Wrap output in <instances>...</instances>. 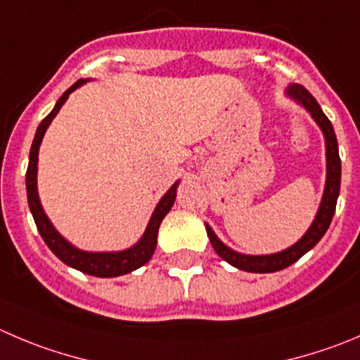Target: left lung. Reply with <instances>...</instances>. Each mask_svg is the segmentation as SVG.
<instances>
[{"instance_id": "8db88e82", "label": "left lung", "mask_w": 360, "mask_h": 360, "mask_svg": "<svg viewBox=\"0 0 360 360\" xmlns=\"http://www.w3.org/2000/svg\"><path fill=\"white\" fill-rule=\"evenodd\" d=\"M288 95L295 98L297 102H300V104L311 112L314 122H316L318 125H320L321 131H323L325 146H327V184H325L323 200H321L320 210H318L316 217H314L313 224L307 229L306 235H304L295 245H292V248L286 249V251L283 252H277V255L248 256L240 255V252H235L233 249L226 248V245L215 237V233L212 231L210 226L207 224L208 238H210L212 248L215 249V252H217L222 259H226L228 263L237 266V269L245 270V272H277V270H283L286 269V266L292 265V263H295L297 259L302 258L309 249H313L314 245L320 242V238L323 237L325 231H327L328 226H330L334 212H336V203L341 187V159L340 152H338V139L336 134H334V127H332L330 120L325 116V112L321 111L316 98H314L306 88L300 86V84H292V86L288 88Z\"/></svg>"}]
</instances>
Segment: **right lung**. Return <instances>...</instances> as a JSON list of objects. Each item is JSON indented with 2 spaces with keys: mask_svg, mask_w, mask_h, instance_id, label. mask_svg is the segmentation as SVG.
Listing matches in <instances>:
<instances>
[{
  "mask_svg": "<svg viewBox=\"0 0 360 360\" xmlns=\"http://www.w3.org/2000/svg\"><path fill=\"white\" fill-rule=\"evenodd\" d=\"M84 81L79 79L75 81L67 91L60 97V101L56 102L53 111L42 120V123L37 129L35 139H33L32 150H30V164L28 171H26V191H28V203L30 210H32L33 219H35V224L39 228V233L42 235L44 242L47 244V248L58 256L63 263H67L72 269H77L84 274H90L95 277H116L123 276V274H129L132 270L139 269V266L145 265L150 258H152L153 251H155L157 245V233H159V226L162 222V219L166 217L167 212L171 210L174 203V196H176V184L171 186V189L164 194L162 200L157 205L155 212L152 214L148 226H146L145 235L141 237V240L134 245V248L127 249L122 252H84L75 249L74 245L68 244L56 229L53 228V224L49 222L47 215L44 214L42 205H40L39 193H37V162H39V146L42 143L44 134H46V129L49 127V123L53 122L54 116L58 115L61 105L65 104V101L68 98V95L75 90L77 86H81Z\"/></svg>",
  "mask_w": 360,
  "mask_h": 360,
  "instance_id": "obj_1",
  "label": "right lung"
}]
</instances>
